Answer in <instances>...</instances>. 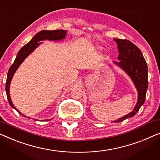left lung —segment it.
Here are the masks:
<instances>
[{
  "label": "left lung",
  "mask_w": 160,
  "mask_h": 160,
  "mask_svg": "<svg viewBox=\"0 0 160 160\" xmlns=\"http://www.w3.org/2000/svg\"><path fill=\"white\" fill-rule=\"evenodd\" d=\"M114 41L117 43L119 52L118 59L120 60L119 62L115 63L123 68L130 76L138 92L137 104L132 112L114 122H120L136 114L145 102L148 83V67L141 51L137 46L126 39L115 38Z\"/></svg>",
  "instance_id": "8db88e82"
}]
</instances>
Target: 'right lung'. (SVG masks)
Wrapping results in <instances>:
<instances>
[{"label":"right lung","instance_id":"add662e5","mask_svg":"<svg viewBox=\"0 0 160 160\" xmlns=\"http://www.w3.org/2000/svg\"><path fill=\"white\" fill-rule=\"evenodd\" d=\"M65 34H66V31L62 30H41V31L38 32L33 38L31 39V41L29 43L25 44L22 49L19 50L18 54H17V58L15 59L14 62L13 64L11 65L9 70H8L7 78H6V95H7V98L9 102L10 106L14 108L17 112L21 113L17 109L15 108L14 105H13L12 100H11L10 95H9V86L11 81L12 79L13 76L17 69L18 68L19 65L23 60L36 49V48L39 45L38 41L46 40V39H49V40H60V39H62L65 37ZM22 114V113H21Z\"/></svg>","mask_w":160,"mask_h":160}]
</instances>
